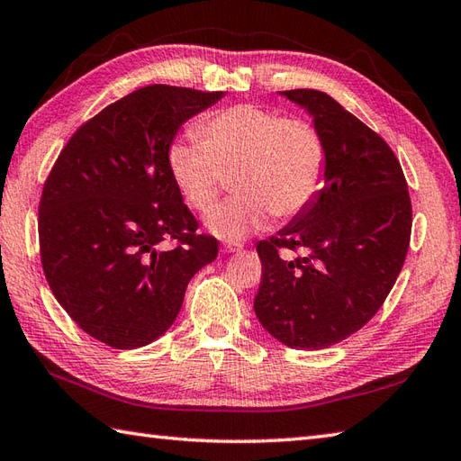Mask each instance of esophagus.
<instances>
[{"label":"esophagus","instance_id":"34e87169","mask_svg":"<svg viewBox=\"0 0 461 461\" xmlns=\"http://www.w3.org/2000/svg\"><path fill=\"white\" fill-rule=\"evenodd\" d=\"M221 249L225 251V254H233V251H240L241 249V243H236V241H225Z\"/></svg>","mask_w":461,"mask_h":461}]
</instances>
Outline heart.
<instances>
[{
  "instance_id": "b5f03b06",
  "label": "heart",
  "mask_w": 461,
  "mask_h": 461,
  "mask_svg": "<svg viewBox=\"0 0 461 461\" xmlns=\"http://www.w3.org/2000/svg\"><path fill=\"white\" fill-rule=\"evenodd\" d=\"M195 135L169 143L167 167L187 203L202 213L215 205L233 174L238 195L207 218L220 238L240 240L272 215L295 218L326 184V141L305 117L240 104L197 123Z\"/></svg>"
}]
</instances>
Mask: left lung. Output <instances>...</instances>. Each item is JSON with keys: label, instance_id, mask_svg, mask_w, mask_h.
Segmentation results:
<instances>
[{"label": "left lung", "instance_id": "8db88e82", "mask_svg": "<svg viewBox=\"0 0 461 461\" xmlns=\"http://www.w3.org/2000/svg\"><path fill=\"white\" fill-rule=\"evenodd\" d=\"M284 95L308 107L328 148L326 187L292 223L258 243V320L295 349H323L362 330L398 279L411 236L400 159L336 99L318 89ZM295 250L294 258L283 251Z\"/></svg>", "mask_w": 461, "mask_h": 461}]
</instances>
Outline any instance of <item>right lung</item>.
Masks as SVG:
<instances>
[{
  "mask_svg": "<svg viewBox=\"0 0 461 461\" xmlns=\"http://www.w3.org/2000/svg\"><path fill=\"white\" fill-rule=\"evenodd\" d=\"M221 95L166 84L135 89L81 123L45 177V279L102 344L133 349L166 333L189 279L218 258V240L197 231L169 174L167 148L185 120Z\"/></svg>",
  "mask_w": 461,
  "mask_h": 461,
  "instance_id": "1",
  "label": "right lung"
}]
</instances>
